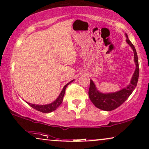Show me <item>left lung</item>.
<instances>
[{
	"label": "left lung",
	"mask_w": 149,
	"mask_h": 149,
	"mask_svg": "<svg viewBox=\"0 0 149 149\" xmlns=\"http://www.w3.org/2000/svg\"><path fill=\"white\" fill-rule=\"evenodd\" d=\"M126 41L130 45L134 51V61L136 63V70L132 77L131 83L126 88L122 89L117 92L111 93H102L99 92L95 88L94 83L90 80V85L89 89V97L90 100L95 106V107L106 111H113L120 107L130 95L132 94L134 89L137 85L138 77H139V65H138V59L137 53H136L135 47L128 39V36L126 34Z\"/></svg>",
	"instance_id": "obj_1"
}]
</instances>
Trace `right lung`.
<instances>
[{"label": "right lung", "instance_id": "1", "mask_svg": "<svg viewBox=\"0 0 149 149\" xmlns=\"http://www.w3.org/2000/svg\"><path fill=\"white\" fill-rule=\"evenodd\" d=\"M73 81H70L67 83V84L65 85L63 88L62 91H61L60 95H59L58 98H57L56 100H55L54 102L49 104H47V105H38V104H30V103H28L30 107L33 108V109H36V111H38L40 112H42V113H51V112L54 111L56 110L57 108H58L59 106H60L61 104H62V101H63V98H64V95L65 94V91H66V88L67 86L70 84L71 82H72Z\"/></svg>", "mask_w": 149, "mask_h": 149}]
</instances>
